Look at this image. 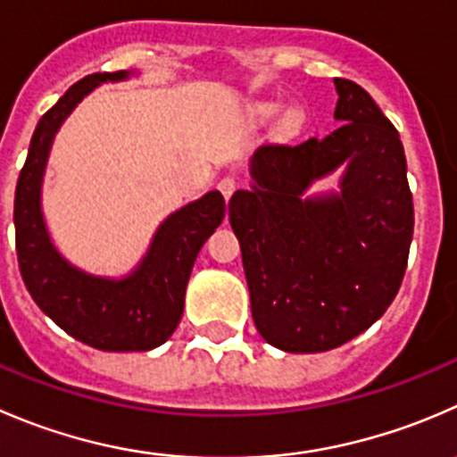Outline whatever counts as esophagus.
I'll return each mask as SVG.
<instances>
[{
	"label": "esophagus",
	"mask_w": 457,
	"mask_h": 457,
	"mask_svg": "<svg viewBox=\"0 0 457 457\" xmlns=\"http://www.w3.org/2000/svg\"><path fill=\"white\" fill-rule=\"evenodd\" d=\"M219 189H220V194H223V196H225V201H229V196H232V194L237 192V180H234L232 176H225V179H220Z\"/></svg>",
	"instance_id": "esophagus-1"
}]
</instances>
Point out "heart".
<instances>
[{"label": "heart", "mask_w": 457, "mask_h": 457, "mask_svg": "<svg viewBox=\"0 0 457 457\" xmlns=\"http://www.w3.org/2000/svg\"><path fill=\"white\" fill-rule=\"evenodd\" d=\"M274 111H277V102H261V104L256 106V113H259L261 118L274 116ZM303 120L305 116L301 106H287L281 116V127L286 131H296L301 125H303Z\"/></svg>", "instance_id": "obj_1"}]
</instances>
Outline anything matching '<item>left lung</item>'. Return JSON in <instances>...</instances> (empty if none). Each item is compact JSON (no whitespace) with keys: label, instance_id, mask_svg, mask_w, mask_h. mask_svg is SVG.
<instances>
[{"label":"left lung","instance_id":"obj_1","mask_svg":"<svg viewBox=\"0 0 457 457\" xmlns=\"http://www.w3.org/2000/svg\"><path fill=\"white\" fill-rule=\"evenodd\" d=\"M332 82L339 129L261 145L250 189L229 198L252 319L286 353H326L369 330L400 290L413 238L400 134L360 84ZM337 169L339 193L307 194Z\"/></svg>","mask_w":457,"mask_h":457}]
</instances>
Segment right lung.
Wrapping results in <instances>:
<instances>
[{
  "label": "right lung",
  "instance_id": "1",
  "mask_svg": "<svg viewBox=\"0 0 457 457\" xmlns=\"http://www.w3.org/2000/svg\"><path fill=\"white\" fill-rule=\"evenodd\" d=\"M131 75L136 71L93 73L73 84L35 127L15 189L17 261L30 296L62 330L109 353L152 351L170 339L183 317L194 261L225 216V201L216 189L171 212L158 225L140 263L118 278L84 272L55 247L42 210L55 134L93 88Z\"/></svg>",
  "mask_w": 457,
  "mask_h": 457
}]
</instances>
